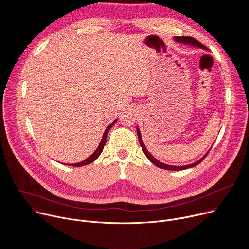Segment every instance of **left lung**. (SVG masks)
Listing matches in <instances>:
<instances>
[{
  "label": "left lung",
  "instance_id": "obj_1",
  "mask_svg": "<svg viewBox=\"0 0 249 249\" xmlns=\"http://www.w3.org/2000/svg\"><path fill=\"white\" fill-rule=\"evenodd\" d=\"M174 39L177 41V42H180V43H184V44H189V45H192V46H195V47H198V48H202V49H206L208 50V48L206 46H204L202 43H200L198 40H196L195 38L193 37H189V36H175ZM137 134H138V139H139V142H140V145L142 147V149H143V152L144 154L146 155V157L151 160V162H153L155 165H157L158 167H160V168H163V169H167V170H182V169H186V168H190V167H193V166H196L197 164H199L205 158L206 156L208 155V153L203 157L201 158L198 161L194 162V163H191V164H188V165H182V166H176V165H169V164H165V163H162L160 162V160H158L157 159H155L150 153L149 151L147 150V148L145 147L144 143H143V140H142V136H141V133H140V130L139 128L137 127Z\"/></svg>",
  "mask_w": 249,
  "mask_h": 249
}]
</instances>
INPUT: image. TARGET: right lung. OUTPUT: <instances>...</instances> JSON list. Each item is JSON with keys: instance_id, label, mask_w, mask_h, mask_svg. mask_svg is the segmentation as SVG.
Instances as JSON below:
<instances>
[{"instance_id": "1", "label": "right lung", "mask_w": 249, "mask_h": 249, "mask_svg": "<svg viewBox=\"0 0 249 249\" xmlns=\"http://www.w3.org/2000/svg\"><path fill=\"white\" fill-rule=\"evenodd\" d=\"M116 121H117V120H114L107 128L105 129V131H104V133H103V136H102V139H101V141H100V143H99L98 147L96 148V150L93 152L92 155H90L87 160H85L82 161V162L72 163V164H70V165H72V166H83V165H87V164H89V163H91L92 161H94V160L100 156V154H101V152H102V150H103V148H104V145H105V143H106V138H107V134H108L109 130L112 128L113 124H114Z\"/></svg>"}]
</instances>
